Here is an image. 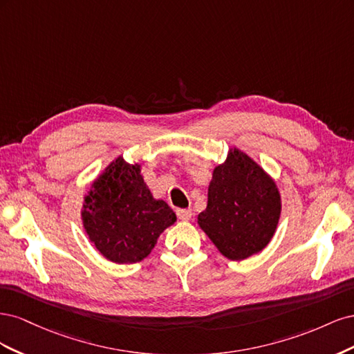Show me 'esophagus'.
<instances>
[{"label":"esophagus","mask_w":354,"mask_h":354,"mask_svg":"<svg viewBox=\"0 0 354 354\" xmlns=\"http://www.w3.org/2000/svg\"><path fill=\"white\" fill-rule=\"evenodd\" d=\"M177 216L181 221H189L192 218V209H177Z\"/></svg>","instance_id":"obj_1"}]
</instances>
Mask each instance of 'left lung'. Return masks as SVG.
Wrapping results in <instances>:
<instances>
[{
  "mask_svg": "<svg viewBox=\"0 0 354 354\" xmlns=\"http://www.w3.org/2000/svg\"><path fill=\"white\" fill-rule=\"evenodd\" d=\"M282 198L276 181L238 147L212 169L205 211L198 224L216 248L233 261L263 251L277 229Z\"/></svg>",
  "mask_w": 354,
  "mask_h": 354,
  "instance_id": "8db88e82",
  "label": "left lung"
}]
</instances>
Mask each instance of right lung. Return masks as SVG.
I'll return each mask as SVG.
<instances>
[{
    "mask_svg": "<svg viewBox=\"0 0 354 354\" xmlns=\"http://www.w3.org/2000/svg\"><path fill=\"white\" fill-rule=\"evenodd\" d=\"M85 233L104 259L133 264L152 252L158 238L177 221L176 212L146 185L142 164L115 158L84 195Z\"/></svg>",
    "mask_w": 354,
    "mask_h": 354,
    "instance_id": "1",
    "label": "right lung"
}]
</instances>
